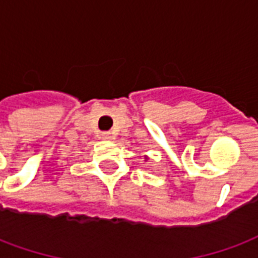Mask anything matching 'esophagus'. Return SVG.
Here are the masks:
<instances>
[{
  "instance_id": "obj_1",
  "label": "esophagus",
  "mask_w": 258,
  "mask_h": 258,
  "mask_svg": "<svg viewBox=\"0 0 258 258\" xmlns=\"http://www.w3.org/2000/svg\"><path fill=\"white\" fill-rule=\"evenodd\" d=\"M102 139H105V141H110V139H112V134H110V133H102Z\"/></svg>"
}]
</instances>
